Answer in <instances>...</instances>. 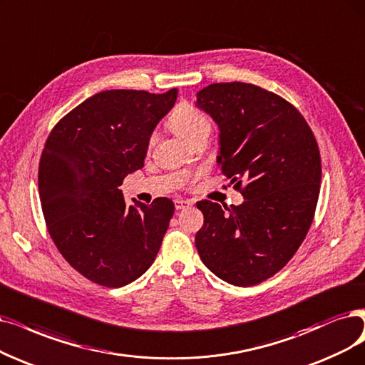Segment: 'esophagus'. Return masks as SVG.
Returning <instances> with one entry per match:
<instances>
[{
    "mask_svg": "<svg viewBox=\"0 0 365 365\" xmlns=\"http://www.w3.org/2000/svg\"><path fill=\"white\" fill-rule=\"evenodd\" d=\"M173 203H175V208H177V210H185V208L192 205L190 200H184V199H175Z\"/></svg>",
    "mask_w": 365,
    "mask_h": 365,
    "instance_id": "esophagus-1",
    "label": "esophagus"
}]
</instances>
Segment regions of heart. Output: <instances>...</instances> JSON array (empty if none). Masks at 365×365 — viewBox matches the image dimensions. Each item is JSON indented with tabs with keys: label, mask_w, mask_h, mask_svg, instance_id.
Masks as SVG:
<instances>
[{
	"label": "heart",
	"mask_w": 365,
	"mask_h": 365,
	"mask_svg": "<svg viewBox=\"0 0 365 365\" xmlns=\"http://www.w3.org/2000/svg\"><path fill=\"white\" fill-rule=\"evenodd\" d=\"M169 125L175 133L190 143L200 136H210L211 133V123L208 116L200 109L188 103H181L172 112Z\"/></svg>",
	"instance_id": "1"
}]
</instances>
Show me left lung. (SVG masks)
Wrapping results in <instances>:
<instances>
[{
	"instance_id": "8db88e82",
	"label": "left lung",
	"mask_w": 365,
	"mask_h": 365,
	"mask_svg": "<svg viewBox=\"0 0 365 365\" xmlns=\"http://www.w3.org/2000/svg\"><path fill=\"white\" fill-rule=\"evenodd\" d=\"M196 97L220 130L217 165L244 196L225 210L197 202L196 249L222 280L253 286L292 259L312 226L322 180L317 142L297 108L260 86L212 83Z\"/></svg>"
}]
</instances>
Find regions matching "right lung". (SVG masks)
Instances as JSON below:
<instances>
[{"label": "right lung", "instance_id": "add662e5", "mask_svg": "<svg viewBox=\"0 0 365 365\" xmlns=\"http://www.w3.org/2000/svg\"><path fill=\"white\" fill-rule=\"evenodd\" d=\"M178 90H109L86 98L51 132L38 166L41 210L56 249L86 279L121 287L160 250L173 202L127 205L120 185L143 168L150 138Z\"/></svg>", "mask_w": 365, "mask_h": 365}]
</instances>
